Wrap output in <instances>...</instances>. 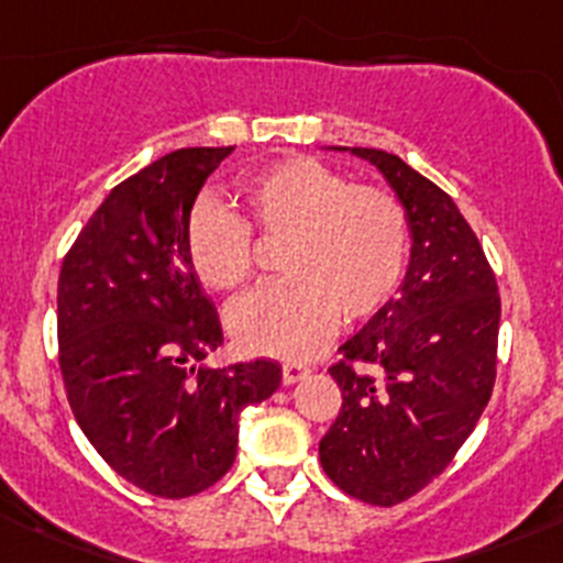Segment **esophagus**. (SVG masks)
<instances>
[{
	"label": "esophagus",
	"instance_id": "1",
	"mask_svg": "<svg viewBox=\"0 0 563 563\" xmlns=\"http://www.w3.org/2000/svg\"><path fill=\"white\" fill-rule=\"evenodd\" d=\"M311 368L303 366V363H284L282 366V376H284V385H295L300 382L303 376H309Z\"/></svg>",
	"mask_w": 563,
	"mask_h": 563
}]
</instances>
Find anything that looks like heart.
<instances>
[{
    "instance_id": "heart-1",
    "label": "heart",
    "mask_w": 563,
    "mask_h": 563,
    "mask_svg": "<svg viewBox=\"0 0 563 563\" xmlns=\"http://www.w3.org/2000/svg\"><path fill=\"white\" fill-rule=\"evenodd\" d=\"M246 219L213 197L189 211L187 257L211 289H235L252 276V230L287 235L282 279L263 284L230 309L228 324L252 355L309 361L339 320L376 314L401 287L411 252L407 208L379 187L352 184L311 156H289L241 187Z\"/></svg>"
}]
</instances>
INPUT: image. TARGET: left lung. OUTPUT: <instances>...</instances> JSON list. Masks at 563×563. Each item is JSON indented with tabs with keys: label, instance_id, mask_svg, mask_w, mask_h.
<instances>
[{
	"label": "left lung",
	"instance_id": "1",
	"mask_svg": "<svg viewBox=\"0 0 563 563\" xmlns=\"http://www.w3.org/2000/svg\"><path fill=\"white\" fill-rule=\"evenodd\" d=\"M333 148L385 176L411 228L398 298L344 341L341 361L328 368L341 387V411L320 442L324 474L344 494L393 507L448 468L488 407L501 300L453 197L401 156Z\"/></svg>",
	"mask_w": 563,
	"mask_h": 563
}]
</instances>
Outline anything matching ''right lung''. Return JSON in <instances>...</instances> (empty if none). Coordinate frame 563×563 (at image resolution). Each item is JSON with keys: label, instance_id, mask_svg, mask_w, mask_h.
Returning <instances> with one entry per match:
<instances>
[{"label": "right lung", "instance_id": "right-lung-1", "mask_svg": "<svg viewBox=\"0 0 563 563\" xmlns=\"http://www.w3.org/2000/svg\"><path fill=\"white\" fill-rule=\"evenodd\" d=\"M233 146L178 148L110 189L56 295L69 409L126 483L187 498L230 472L239 417L282 385L274 361L202 366L222 324L187 257L189 211Z\"/></svg>", "mask_w": 563, "mask_h": 563}]
</instances>
